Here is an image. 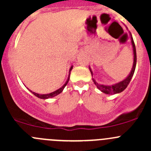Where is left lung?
<instances>
[{"label": "left lung", "mask_w": 151, "mask_h": 151, "mask_svg": "<svg viewBox=\"0 0 151 151\" xmlns=\"http://www.w3.org/2000/svg\"><path fill=\"white\" fill-rule=\"evenodd\" d=\"M131 39H132V47H133V52H134V63H133V66H132V69L131 71L130 74H129L127 77H126L125 80H123V81L120 82V83H116V84H114L112 85H101L97 83L95 81L94 79H93V81L94 84L96 85V87L98 88V89H99L101 92L104 93L106 94H115V93H119L122 92L124 91L126 88H127L128 85L130 83L131 80H132V77L134 75V73L135 68H136V63H137V53H136V47H135L134 42L133 38H132V34H131ZM90 71H91V74L93 76V72L91 71V68L89 67Z\"/></svg>", "instance_id": "1"}]
</instances>
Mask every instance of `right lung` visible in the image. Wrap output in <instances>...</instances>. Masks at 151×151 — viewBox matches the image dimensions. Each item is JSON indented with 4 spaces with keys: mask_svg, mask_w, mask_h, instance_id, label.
<instances>
[{
    "mask_svg": "<svg viewBox=\"0 0 151 151\" xmlns=\"http://www.w3.org/2000/svg\"><path fill=\"white\" fill-rule=\"evenodd\" d=\"M73 66H71V68H70V70H69V74H68V80H67V81L66 82V83H65L64 85H63V86L61 87L60 88H59V89H58L57 91H54V92H52L50 93H48V94H39V93H36L35 92H32L31 91H30V92L32 93L33 94V95H35L36 96H37L38 98H40V99H50V98H52V97L58 95L59 93H60L62 92V91H63V89H64V88L66 87V85H67V83H68V80H69V77H70V71H71V69H72Z\"/></svg>",
    "mask_w": 151,
    "mask_h": 151,
    "instance_id": "right-lung-1",
    "label": "right lung"
}]
</instances>
